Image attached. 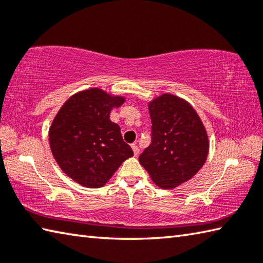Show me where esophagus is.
<instances>
[{"label": "esophagus", "mask_w": 263, "mask_h": 263, "mask_svg": "<svg viewBox=\"0 0 263 263\" xmlns=\"http://www.w3.org/2000/svg\"><path fill=\"white\" fill-rule=\"evenodd\" d=\"M131 147H132V149H133V154H135V156L139 155L140 149H139V147H138V145L137 144H132Z\"/></svg>", "instance_id": "esophagus-1"}]
</instances>
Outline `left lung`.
Wrapping results in <instances>:
<instances>
[{"label": "left lung", "instance_id": "8db88e82", "mask_svg": "<svg viewBox=\"0 0 263 263\" xmlns=\"http://www.w3.org/2000/svg\"><path fill=\"white\" fill-rule=\"evenodd\" d=\"M152 142L140 164L162 189H174L201 169L209 151L208 136L197 111L176 95L165 93L148 103Z\"/></svg>", "mask_w": 263, "mask_h": 263}]
</instances>
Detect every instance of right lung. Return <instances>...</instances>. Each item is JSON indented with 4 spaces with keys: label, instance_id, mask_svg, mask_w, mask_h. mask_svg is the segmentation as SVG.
<instances>
[{
    "label": "right lung",
    "instance_id": "obj_1",
    "mask_svg": "<svg viewBox=\"0 0 263 263\" xmlns=\"http://www.w3.org/2000/svg\"><path fill=\"white\" fill-rule=\"evenodd\" d=\"M125 102L100 88L76 93L49 128L52 156L65 175L85 187H102L124 161L133 156L110 111Z\"/></svg>",
    "mask_w": 263,
    "mask_h": 263
}]
</instances>
